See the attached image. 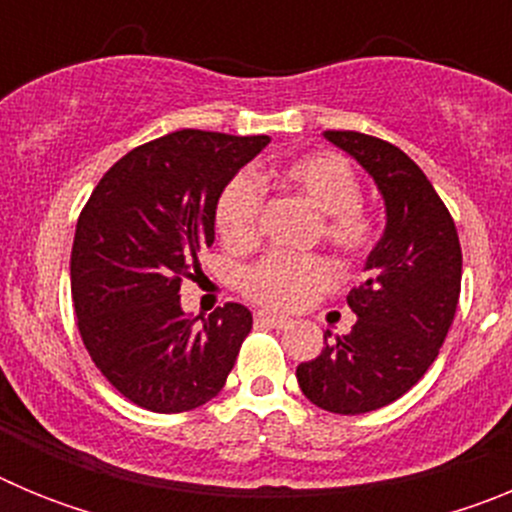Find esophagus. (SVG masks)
I'll use <instances>...</instances> for the list:
<instances>
[{
  "label": "esophagus",
  "instance_id": "34e87169",
  "mask_svg": "<svg viewBox=\"0 0 512 512\" xmlns=\"http://www.w3.org/2000/svg\"><path fill=\"white\" fill-rule=\"evenodd\" d=\"M256 325H266V328H289L292 325V320L284 318V315H274V312H256Z\"/></svg>",
  "mask_w": 512,
  "mask_h": 512
}]
</instances>
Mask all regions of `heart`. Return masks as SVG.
I'll list each match as a JSON object with an SVG mask.
<instances>
[{
  "label": "heart",
  "mask_w": 512,
  "mask_h": 512,
  "mask_svg": "<svg viewBox=\"0 0 512 512\" xmlns=\"http://www.w3.org/2000/svg\"><path fill=\"white\" fill-rule=\"evenodd\" d=\"M274 182L320 210L318 235L346 259H366L379 241V220L361 202L354 164L336 151H310L287 158ZM264 192L251 174L228 179L215 200V228L233 251H251L261 238ZM336 284V266L320 253H271L241 274V292L269 310H302Z\"/></svg>",
  "instance_id": "b5f03b06"
}]
</instances>
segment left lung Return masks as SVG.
I'll return each instance as SVG.
<instances>
[{
    "mask_svg": "<svg viewBox=\"0 0 512 512\" xmlns=\"http://www.w3.org/2000/svg\"><path fill=\"white\" fill-rule=\"evenodd\" d=\"M325 138L374 176L387 205L382 241L366 259L369 279L348 292L359 315L351 333L328 341L297 366L312 405L361 415L400 400L441 351L461 292V246L454 217L408 153L356 130Z\"/></svg>",
    "mask_w": 512,
    "mask_h": 512,
    "instance_id": "1",
    "label": "left lung"
}]
</instances>
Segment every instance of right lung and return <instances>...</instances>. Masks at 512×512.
Segmentation results:
<instances>
[{
  "mask_svg": "<svg viewBox=\"0 0 512 512\" xmlns=\"http://www.w3.org/2000/svg\"><path fill=\"white\" fill-rule=\"evenodd\" d=\"M269 140L176 130L125 153L81 210L71 248L76 328L104 379L138 408L187 413L225 387L251 312L225 302L197 325L179 289L215 241L220 189Z\"/></svg>",
  "mask_w": 512,
  "mask_h": 512,
  "instance_id": "obj_1",
  "label": "right lung"
}]
</instances>
